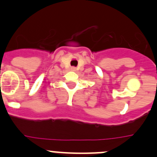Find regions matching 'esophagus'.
Listing matches in <instances>:
<instances>
[{"label": "esophagus", "instance_id": "esophagus-1", "mask_svg": "<svg viewBox=\"0 0 157 157\" xmlns=\"http://www.w3.org/2000/svg\"><path fill=\"white\" fill-rule=\"evenodd\" d=\"M71 69H72V71H75V67H72V68H71Z\"/></svg>", "mask_w": 157, "mask_h": 157}]
</instances>
